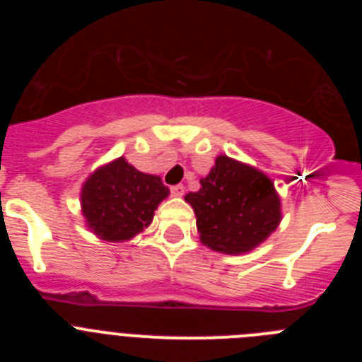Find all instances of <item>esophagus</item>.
Returning a JSON list of instances; mask_svg holds the SVG:
<instances>
[{
    "instance_id": "34e87169",
    "label": "esophagus",
    "mask_w": 362,
    "mask_h": 362,
    "mask_svg": "<svg viewBox=\"0 0 362 362\" xmlns=\"http://www.w3.org/2000/svg\"><path fill=\"white\" fill-rule=\"evenodd\" d=\"M170 192H172V196L183 197L185 196V187H183V185H175V187L170 188Z\"/></svg>"
}]
</instances>
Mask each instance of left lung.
<instances>
[{
	"mask_svg": "<svg viewBox=\"0 0 362 362\" xmlns=\"http://www.w3.org/2000/svg\"><path fill=\"white\" fill-rule=\"evenodd\" d=\"M201 188L185 196L196 214L199 239L226 255L252 252L283 219L281 197L264 172L228 156H217Z\"/></svg>",
	"mask_w": 362,
	"mask_h": 362,
	"instance_id": "obj_1",
	"label": "left lung"
}]
</instances>
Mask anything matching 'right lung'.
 I'll use <instances>...</instances> for the list:
<instances>
[{
	"instance_id": "obj_1",
	"label": "right lung",
	"mask_w": 362,
	"mask_h": 362,
	"mask_svg": "<svg viewBox=\"0 0 362 362\" xmlns=\"http://www.w3.org/2000/svg\"><path fill=\"white\" fill-rule=\"evenodd\" d=\"M168 194L159 175L139 172L123 156L112 159L83 183L85 226L101 241H130L148 228L153 212Z\"/></svg>"
}]
</instances>
